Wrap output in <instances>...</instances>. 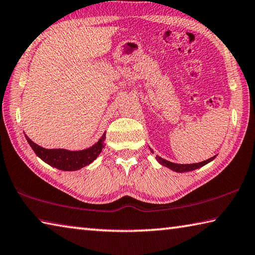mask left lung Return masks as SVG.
<instances>
[{"label": "left lung", "mask_w": 255, "mask_h": 255, "mask_svg": "<svg viewBox=\"0 0 255 255\" xmlns=\"http://www.w3.org/2000/svg\"><path fill=\"white\" fill-rule=\"evenodd\" d=\"M215 158V156H213L212 158L207 159V160H204L202 161V163H196V164H175V163H172V161H168L166 160L164 158H161V157L157 156L156 159L158 163H160L163 166H166V167L170 168L172 170H174V172H177V173H184V172H191V170H194V169H197L202 167V166H204L205 164L210 163L211 160H213Z\"/></svg>", "instance_id": "1"}]
</instances>
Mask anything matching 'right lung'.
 I'll use <instances>...</instances> for the list:
<instances>
[{"instance_id":"obj_1","label":"right lung","mask_w":255,"mask_h":255,"mask_svg":"<svg viewBox=\"0 0 255 255\" xmlns=\"http://www.w3.org/2000/svg\"><path fill=\"white\" fill-rule=\"evenodd\" d=\"M25 138L36 156H39L50 166L61 170H78L92 163L99 156L105 147L104 140L106 139V135L104 133L99 141L92 147L78 151H70L67 149H47V148L36 145L26 135Z\"/></svg>"}]
</instances>
